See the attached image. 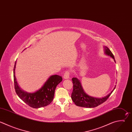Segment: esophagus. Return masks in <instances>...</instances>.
<instances>
[{
    "mask_svg": "<svg viewBox=\"0 0 132 132\" xmlns=\"http://www.w3.org/2000/svg\"><path fill=\"white\" fill-rule=\"evenodd\" d=\"M69 77H70V71H69V70L66 71L64 75V76H63L64 78L66 79H68L69 78Z\"/></svg>",
    "mask_w": 132,
    "mask_h": 132,
    "instance_id": "esophagus-1",
    "label": "esophagus"
}]
</instances>
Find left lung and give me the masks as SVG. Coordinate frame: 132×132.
Listing matches in <instances>:
<instances>
[{"label":"left lung","mask_w":132,"mask_h":132,"mask_svg":"<svg viewBox=\"0 0 132 132\" xmlns=\"http://www.w3.org/2000/svg\"><path fill=\"white\" fill-rule=\"evenodd\" d=\"M105 53L114 59V57L111 51L107 48L105 47ZM116 62V61L114 60ZM73 83V91L71 94V99L76 105L86 108H94L103 104L110 96L114 89L108 95L102 98H95L87 95L83 91L80 81L76 78H72Z\"/></svg>","instance_id":"8db88e82"}]
</instances>
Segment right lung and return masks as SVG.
<instances>
[{
  "instance_id": "obj_1",
  "label": "right lung",
  "mask_w": 132,
  "mask_h": 132,
  "mask_svg": "<svg viewBox=\"0 0 132 132\" xmlns=\"http://www.w3.org/2000/svg\"><path fill=\"white\" fill-rule=\"evenodd\" d=\"M16 61L13 69V78L14 89L18 96L26 104L34 108H41L49 105L53 100L56 86L62 81V77L56 75L51 76L40 90L32 93H27L20 88L16 81Z\"/></svg>"
}]
</instances>
